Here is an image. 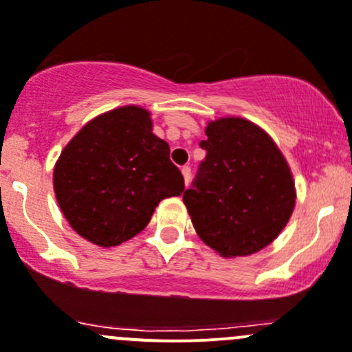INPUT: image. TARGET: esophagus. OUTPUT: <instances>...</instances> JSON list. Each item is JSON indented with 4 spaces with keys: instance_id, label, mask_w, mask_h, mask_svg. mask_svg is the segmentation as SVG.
Here are the masks:
<instances>
[{
    "instance_id": "obj_1",
    "label": "esophagus",
    "mask_w": 352,
    "mask_h": 352,
    "mask_svg": "<svg viewBox=\"0 0 352 352\" xmlns=\"http://www.w3.org/2000/svg\"><path fill=\"white\" fill-rule=\"evenodd\" d=\"M182 175H184V184L189 186L190 182V166H182Z\"/></svg>"
}]
</instances>
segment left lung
Here are the masks:
<instances>
[{
    "instance_id": "1",
    "label": "left lung",
    "mask_w": 352,
    "mask_h": 352,
    "mask_svg": "<svg viewBox=\"0 0 352 352\" xmlns=\"http://www.w3.org/2000/svg\"><path fill=\"white\" fill-rule=\"evenodd\" d=\"M201 162L184 204L201 241L223 258L249 256L278 237L296 206L291 166L274 139L252 122H208Z\"/></svg>"
}]
</instances>
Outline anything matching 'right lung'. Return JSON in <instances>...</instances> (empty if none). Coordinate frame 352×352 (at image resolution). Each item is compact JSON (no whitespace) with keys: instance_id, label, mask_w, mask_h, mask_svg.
<instances>
[{"instance_id":"right-lung-1","label":"right lung","mask_w":352,"mask_h":352,"mask_svg":"<svg viewBox=\"0 0 352 352\" xmlns=\"http://www.w3.org/2000/svg\"><path fill=\"white\" fill-rule=\"evenodd\" d=\"M58 206L85 241L111 248L144 230L165 197L184 192L151 113L129 104L98 115L70 139L53 172Z\"/></svg>"}]
</instances>
